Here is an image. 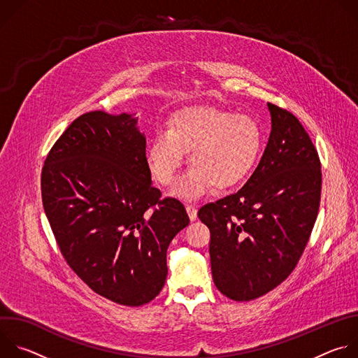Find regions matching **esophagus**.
<instances>
[{"mask_svg":"<svg viewBox=\"0 0 358 358\" xmlns=\"http://www.w3.org/2000/svg\"><path fill=\"white\" fill-rule=\"evenodd\" d=\"M185 210H187V214H188V217H189L191 221H195V220L198 218V217H196V208H195L194 206H187Z\"/></svg>","mask_w":358,"mask_h":358,"instance_id":"obj_1","label":"esophagus"}]
</instances>
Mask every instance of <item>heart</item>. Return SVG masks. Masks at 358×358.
<instances>
[{
	"instance_id": "obj_1",
	"label": "heart",
	"mask_w": 358,
	"mask_h": 358,
	"mask_svg": "<svg viewBox=\"0 0 358 358\" xmlns=\"http://www.w3.org/2000/svg\"><path fill=\"white\" fill-rule=\"evenodd\" d=\"M264 133L257 120L213 106L177 112L159 130L145 150L147 166L160 184L174 182L189 151L188 171L176 182L173 194L195 199L213 187L228 189L243 181L257 166Z\"/></svg>"
}]
</instances>
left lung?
Segmentation results:
<instances>
[{
    "label": "left lung",
    "mask_w": 358,
    "mask_h": 358,
    "mask_svg": "<svg viewBox=\"0 0 358 358\" xmlns=\"http://www.w3.org/2000/svg\"><path fill=\"white\" fill-rule=\"evenodd\" d=\"M272 130L264 156L241 189L203 206L213 279L227 297L248 301L294 269L317 218L322 171L300 122L268 103Z\"/></svg>",
    "instance_id": "left-lung-1"
}]
</instances>
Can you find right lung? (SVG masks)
I'll use <instances>...</instances> for the list:
<instances>
[{"mask_svg":"<svg viewBox=\"0 0 358 358\" xmlns=\"http://www.w3.org/2000/svg\"><path fill=\"white\" fill-rule=\"evenodd\" d=\"M134 115L89 112L50 148L43 210L75 273L124 306L151 301L167 278V249L189 224L182 203L160 199Z\"/></svg>","mask_w":358,"mask_h":358,"instance_id":"1","label":"right lung"}]
</instances>
